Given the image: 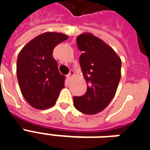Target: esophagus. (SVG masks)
Here are the masks:
<instances>
[{
  "label": "esophagus",
  "mask_w": 150,
  "mask_h": 150,
  "mask_svg": "<svg viewBox=\"0 0 150 150\" xmlns=\"http://www.w3.org/2000/svg\"><path fill=\"white\" fill-rule=\"evenodd\" d=\"M73 76H74V72H73V70H71V71L69 72V73L67 75V77H68L69 79H71V78H72Z\"/></svg>",
  "instance_id": "1"
}]
</instances>
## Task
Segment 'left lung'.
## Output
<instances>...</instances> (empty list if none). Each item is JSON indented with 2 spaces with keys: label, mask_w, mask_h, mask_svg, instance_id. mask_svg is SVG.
I'll use <instances>...</instances> for the list:
<instances>
[{
  "label": "left lung",
  "mask_w": 150,
  "mask_h": 150,
  "mask_svg": "<svg viewBox=\"0 0 150 150\" xmlns=\"http://www.w3.org/2000/svg\"><path fill=\"white\" fill-rule=\"evenodd\" d=\"M80 65L86 81L87 90L81 97L73 98L76 109L86 115L104 110L117 90L121 77V60L110 45L91 33L77 36Z\"/></svg>",
  "instance_id": "obj_1"
}]
</instances>
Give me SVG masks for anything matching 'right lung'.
Instances as JSON below:
<instances>
[{
	"label": "right lung",
	"mask_w": 150,
	"mask_h": 150,
	"mask_svg": "<svg viewBox=\"0 0 150 150\" xmlns=\"http://www.w3.org/2000/svg\"><path fill=\"white\" fill-rule=\"evenodd\" d=\"M69 36L45 32L36 36L21 50L17 60V77L22 96L36 109L54 106L64 87V76L53 58L54 47Z\"/></svg>",
	"instance_id": "add662e5"
}]
</instances>
